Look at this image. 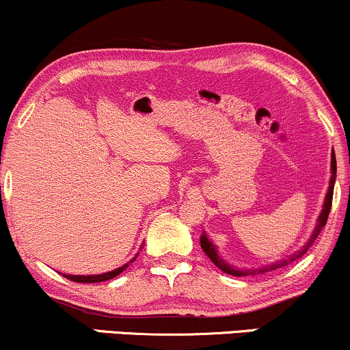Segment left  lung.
I'll list each match as a JSON object with an SVG mask.
<instances>
[{"label":"left lung","instance_id":"left-lung-1","mask_svg":"<svg viewBox=\"0 0 350 350\" xmlns=\"http://www.w3.org/2000/svg\"><path fill=\"white\" fill-rule=\"evenodd\" d=\"M331 169H332V176H331V181H329V189H327V194H325L324 207H322L321 214H319V219H317V226H316V229H314V232L310 234L309 241H307L306 245H304V247L301 249V251H297V252H295V254H293L291 257H287V259L278 260V262L271 264V266H262V267H259V269H237V267L229 266V264L226 262V260L222 259V257L217 254L216 245H214L213 243H211L209 239H207L206 232L202 234V236H201V247H202V251L206 252V256L209 257V259L213 260L214 264H216V267L221 269L222 272H226V274H231V275H237V278H243V275H257V274H264V272L274 271V269L286 267V266H289V264H293L294 260H297L299 257H302V256L306 254L307 251H309V247H310V245L314 244V241L317 239V236H319V234H321L322 228H324L325 222H327L329 213H331V206H332L334 183H336V174H337V164H336V154H334V149H332Z\"/></svg>","mask_w":350,"mask_h":350}]
</instances>
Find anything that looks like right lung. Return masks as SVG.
I'll use <instances>...</instances> for the list:
<instances>
[{
  "mask_svg": "<svg viewBox=\"0 0 350 350\" xmlns=\"http://www.w3.org/2000/svg\"><path fill=\"white\" fill-rule=\"evenodd\" d=\"M136 259V257H134ZM133 259V260H134ZM131 260V262H133ZM129 264H124V266L114 269V271H109V272H105V274H96V275H72V274H63V278L69 279V281L72 282H86V284H93V282H103V281H109V279H114L116 275L121 274L122 271H124L126 267H128Z\"/></svg>",
  "mask_w": 350,
  "mask_h": 350,
  "instance_id": "obj_1",
  "label": "right lung"
}]
</instances>
